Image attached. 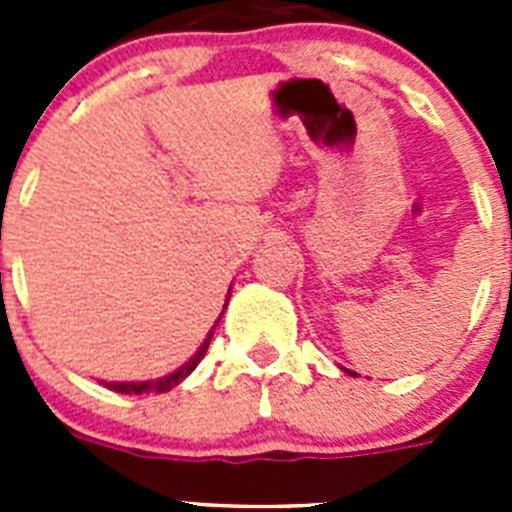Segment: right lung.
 I'll return each instance as SVG.
<instances>
[{"label": "right lung", "instance_id": "1", "mask_svg": "<svg viewBox=\"0 0 512 512\" xmlns=\"http://www.w3.org/2000/svg\"><path fill=\"white\" fill-rule=\"evenodd\" d=\"M228 297H230V292H228ZM225 305H228V302H225ZM217 323H220V320H217ZM210 338H212V330H210V336H207L205 341H202V346L197 348V354H194L192 359L187 361V364L179 366L176 372L166 374V377L146 379V382H102V384H104V387H107V390L122 392V395H143V392H169L171 387H176V384H179V382H184V379H187L189 374H192L194 369H197V364H200L202 356H205L207 346H210Z\"/></svg>", "mask_w": 512, "mask_h": 512}]
</instances>
